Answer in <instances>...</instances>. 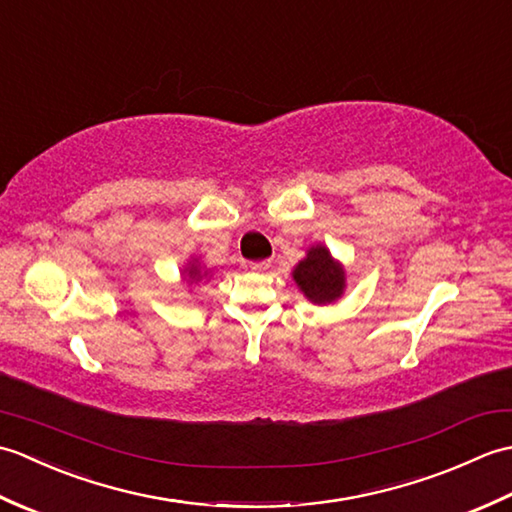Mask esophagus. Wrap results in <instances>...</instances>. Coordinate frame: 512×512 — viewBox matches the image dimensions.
Here are the masks:
<instances>
[{
    "mask_svg": "<svg viewBox=\"0 0 512 512\" xmlns=\"http://www.w3.org/2000/svg\"><path fill=\"white\" fill-rule=\"evenodd\" d=\"M246 268H250V270H255V273H264V270H268L270 268V262H248L246 264Z\"/></svg>",
    "mask_w": 512,
    "mask_h": 512,
    "instance_id": "obj_1",
    "label": "esophagus"
}]
</instances>
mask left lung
I'll return each instance as SVG.
<instances>
[{
    "instance_id": "obj_1",
    "label": "left lung",
    "mask_w": 512,
    "mask_h": 512,
    "mask_svg": "<svg viewBox=\"0 0 512 512\" xmlns=\"http://www.w3.org/2000/svg\"><path fill=\"white\" fill-rule=\"evenodd\" d=\"M292 279L303 297L319 306L341 299L345 290V270L323 244L308 250V255L292 270Z\"/></svg>"
}]
</instances>
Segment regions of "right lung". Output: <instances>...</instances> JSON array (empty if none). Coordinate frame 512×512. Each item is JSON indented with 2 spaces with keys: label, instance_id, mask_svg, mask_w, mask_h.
Instances as JSON below:
<instances>
[{
  "label": "right lung",
  "instance_id": "obj_1",
  "mask_svg": "<svg viewBox=\"0 0 512 512\" xmlns=\"http://www.w3.org/2000/svg\"><path fill=\"white\" fill-rule=\"evenodd\" d=\"M204 275H206V273H202L198 259H193V262H189L187 268H184V277H189L191 281H195V284H198V281H200Z\"/></svg>",
  "mask_w": 512,
  "mask_h": 512
}]
</instances>
